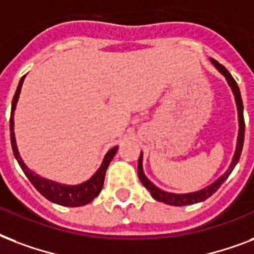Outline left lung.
Returning a JSON list of instances; mask_svg holds the SVG:
<instances>
[{"instance_id":"obj_1","label":"left lung","mask_w":254,"mask_h":254,"mask_svg":"<svg viewBox=\"0 0 254 254\" xmlns=\"http://www.w3.org/2000/svg\"><path fill=\"white\" fill-rule=\"evenodd\" d=\"M211 62L215 64V67L219 70L227 79L228 84L231 86L232 91H233V95H235L236 106H237V114H239V136H237V144H236V151L235 155H233V159H232V163L229 168L227 170V172L220 176L216 182H213L211 186L205 187L200 190H196V192H190V193H172V192H166V190H160L158 187L155 186L154 183H151L147 179V176L143 172V154H140V158H139V162H137V176L140 179V182L143 183V186L149 190L151 196L158 200L160 202H166L168 205H175V207H183V205H190V204H196V202L204 201L207 200L208 197H211L212 194L215 193L216 190H219L220 186L223 184L225 180L228 179V176L232 174V171L236 167V164L239 163L240 156H241V151H243L244 145V135H245V122H244V106H243V99H241V94H240V88L236 83V80L233 79V76L231 75V72L228 71L227 68L224 67L223 64H220L217 61L212 60Z\"/></svg>"}]
</instances>
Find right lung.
Here are the masks:
<instances>
[{
    "label": "right lung",
    "instance_id": "obj_1",
    "mask_svg": "<svg viewBox=\"0 0 254 254\" xmlns=\"http://www.w3.org/2000/svg\"><path fill=\"white\" fill-rule=\"evenodd\" d=\"M23 79L25 76L21 78L19 80L18 87L14 94L13 102H11V114H10V140H11V148H13V154H14L17 162H18L19 167L22 168L23 174L26 175V178L30 180V183L35 187V190H38L39 193L45 196L47 200H50L52 202L64 205V207H82L86 205L88 202H91L94 198L100 193L103 183H105V175L106 171L109 168L110 163L114 159L115 154L118 151V145L111 148L106 154L102 166L99 167V170L96 171L95 174L92 175L91 179H88L87 182L78 184V186H66V184H60V183L52 182L47 180L45 178H41L34 172H31L26 167V164L23 163V160L19 156L18 148H17V143H15L14 136V110L15 105L18 102L19 92H21V87H22Z\"/></svg>",
    "mask_w": 254,
    "mask_h": 254
}]
</instances>
